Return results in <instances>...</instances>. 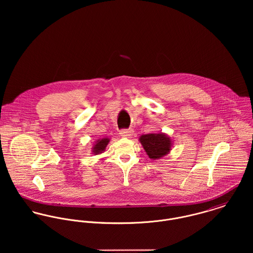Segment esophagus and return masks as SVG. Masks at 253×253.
<instances>
[{"label":"esophagus","mask_w":253,"mask_h":253,"mask_svg":"<svg viewBox=\"0 0 253 253\" xmlns=\"http://www.w3.org/2000/svg\"><path fill=\"white\" fill-rule=\"evenodd\" d=\"M133 129H123L120 131V134L123 137H130L133 134Z\"/></svg>","instance_id":"1"}]
</instances>
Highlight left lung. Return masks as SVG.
I'll list each match as a JSON object with an SVG mask.
<instances>
[{"label": "left lung", "instance_id": "1", "mask_svg": "<svg viewBox=\"0 0 253 253\" xmlns=\"http://www.w3.org/2000/svg\"><path fill=\"white\" fill-rule=\"evenodd\" d=\"M139 142L151 160H159L169 154L172 149L173 141L164 132L142 134Z\"/></svg>", "mask_w": 253, "mask_h": 253}]
</instances>
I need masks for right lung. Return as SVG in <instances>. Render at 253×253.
<instances>
[{
    "instance_id": "obj_1",
    "label": "right lung",
    "mask_w": 253,
    "mask_h": 253,
    "mask_svg": "<svg viewBox=\"0 0 253 253\" xmlns=\"http://www.w3.org/2000/svg\"><path fill=\"white\" fill-rule=\"evenodd\" d=\"M109 142H110V138H107V137L96 140L91 147V153L93 155L102 154L106 150V147H107Z\"/></svg>"
}]
</instances>
